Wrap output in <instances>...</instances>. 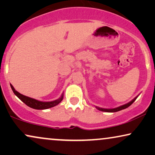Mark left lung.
<instances>
[{"label":"left lung","instance_id":"8db88e82","mask_svg":"<svg viewBox=\"0 0 155 155\" xmlns=\"http://www.w3.org/2000/svg\"><path fill=\"white\" fill-rule=\"evenodd\" d=\"M137 97H138V96H136L135 98L133 99L131 101L127 103V104H124V105H123V106H120L119 107H117V108H99V107H97V106H96V108L98 109V110H101V111H104V112H108V113L117 112V111H119V110H123V109H125V108H127V107H129L130 105L133 104V102L135 101L136 99H137Z\"/></svg>","mask_w":155,"mask_h":155}]
</instances>
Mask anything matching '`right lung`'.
I'll return each mask as SVG.
<instances>
[{
	"mask_svg": "<svg viewBox=\"0 0 155 155\" xmlns=\"http://www.w3.org/2000/svg\"><path fill=\"white\" fill-rule=\"evenodd\" d=\"M10 87H11L12 90H13V91L14 94H15V96H17L18 98H20V100L24 103V104H25L27 106L30 107V108L37 109V110H45V109L52 108V107L58 105L59 103L63 100L64 93L61 94L60 98L57 99V100L53 101L45 102V101H40L30 98V97L24 96V95L20 94L19 92H18L14 88L12 84H10Z\"/></svg>",
	"mask_w": 155,
	"mask_h": 155,
	"instance_id": "right-lung-1",
	"label": "right lung"
}]
</instances>
